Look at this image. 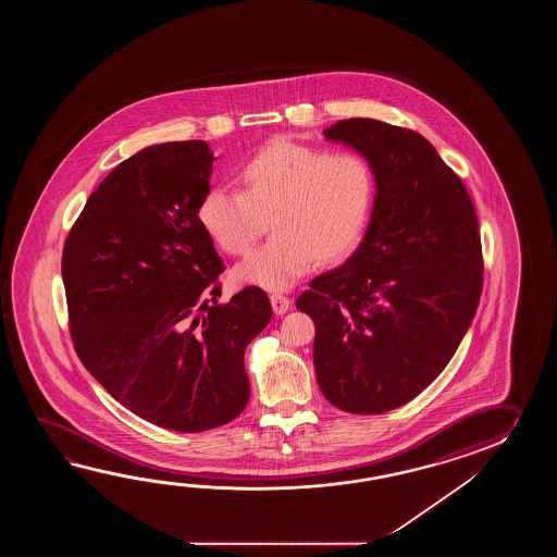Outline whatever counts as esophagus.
I'll return each mask as SVG.
<instances>
[{
    "mask_svg": "<svg viewBox=\"0 0 557 557\" xmlns=\"http://www.w3.org/2000/svg\"><path fill=\"white\" fill-rule=\"evenodd\" d=\"M271 305H273L274 314H284L290 308V300L284 295L273 293L271 295Z\"/></svg>",
    "mask_w": 557,
    "mask_h": 557,
    "instance_id": "34e87169",
    "label": "esophagus"
}]
</instances>
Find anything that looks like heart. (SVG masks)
Here are the masks:
<instances>
[{
    "instance_id": "b5f03b06",
    "label": "heart",
    "mask_w": 557,
    "mask_h": 557,
    "mask_svg": "<svg viewBox=\"0 0 557 557\" xmlns=\"http://www.w3.org/2000/svg\"><path fill=\"white\" fill-rule=\"evenodd\" d=\"M237 177L240 190H205L197 219L231 257L247 255L271 226L269 243L235 269L238 283L271 290L288 288L314 262L348 257L376 199V177L362 154L329 153L286 137L249 157Z\"/></svg>"
}]
</instances>
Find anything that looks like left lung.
I'll return each instance as SVG.
<instances>
[{"mask_svg": "<svg viewBox=\"0 0 557 557\" xmlns=\"http://www.w3.org/2000/svg\"><path fill=\"white\" fill-rule=\"evenodd\" d=\"M324 137L367 157L376 199L355 255L296 308L317 326L324 398L382 414L430 386L462 343L484 286L480 226L462 181L420 133L344 119Z\"/></svg>", "mask_w": 557, "mask_h": 557, "instance_id": "1", "label": "left lung"}]
</instances>
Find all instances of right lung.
Returning a JSON list of instances; mask_svg holds the SVG:
<instances>
[{
  "mask_svg": "<svg viewBox=\"0 0 557 557\" xmlns=\"http://www.w3.org/2000/svg\"><path fill=\"white\" fill-rule=\"evenodd\" d=\"M213 161L207 143L175 141L119 163L61 257L79 360L133 414L175 432L245 410V350L273 317L259 286L219 302L225 264L197 219Z\"/></svg>",
  "mask_w": 557,
  "mask_h": 557,
  "instance_id": "1",
  "label": "right lung"
}]
</instances>
